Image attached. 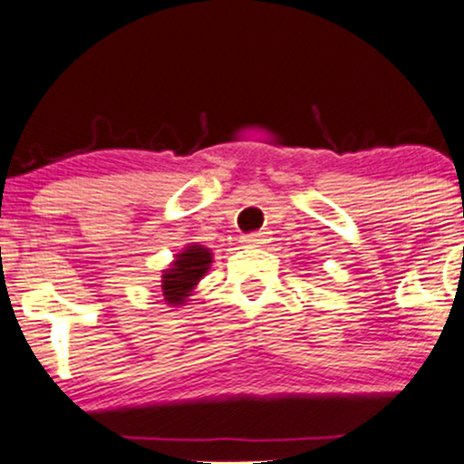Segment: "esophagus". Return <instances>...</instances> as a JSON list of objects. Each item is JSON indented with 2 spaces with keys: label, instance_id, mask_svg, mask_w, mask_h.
<instances>
[{
  "label": "esophagus",
  "instance_id": "obj_1",
  "mask_svg": "<svg viewBox=\"0 0 464 464\" xmlns=\"http://www.w3.org/2000/svg\"><path fill=\"white\" fill-rule=\"evenodd\" d=\"M242 242L246 244V246H259V244L266 242V236L264 233H248V236L242 237Z\"/></svg>",
  "mask_w": 464,
  "mask_h": 464
}]
</instances>
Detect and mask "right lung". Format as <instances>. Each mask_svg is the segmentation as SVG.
Returning a JSON list of instances; mask_svg holds the SVG:
<instances>
[{
	"label": "right lung",
	"instance_id": "obj_1",
	"mask_svg": "<svg viewBox=\"0 0 464 464\" xmlns=\"http://www.w3.org/2000/svg\"><path fill=\"white\" fill-rule=\"evenodd\" d=\"M209 264L211 253L198 246V244L188 246L183 253L177 255V262L172 264V268L165 270L161 279L165 301L174 303V305H183V301L189 296L191 287L202 279Z\"/></svg>",
	"mask_w": 464,
	"mask_h": 464
}]
</instances>
